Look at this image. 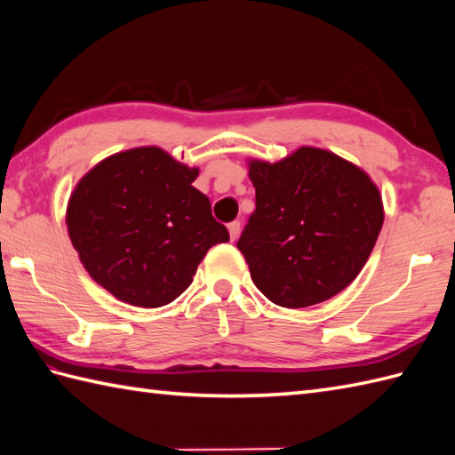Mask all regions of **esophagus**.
I'll return each instance as SVG.
<instances>
[{
    "label": "esophagus",
    "instance_id": "obj_1",
    "mask_svg": "<svg viewBox=\"0 0 455 455\" xmlns=\"http://www.w3.org/2000/svg\"><path fill=\"white\" fill-rule=\"evenodd\" d=\"M228 235H230V240H236L238 235H240V220H232V223H228Z\"/></svg>",
    "mask_w": 455,
    "mask_h": 455
}]
</instances>
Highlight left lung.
Wrapping results in <instances>:
<instances>
[{
  "label": "left lung",
  "mask_w": 455,
  "mask_h": 455,
  "mask_svg": "<svg viewBox=\"0 0 455 455\" xmlns=\"http://www.w3.org/2000/svg\"><path fill=\"white\" fill-rule=\"evenodd\" d=\"M248 171L256 211L236 246L253 284L283 308H306L347 289L384 225L372 178L318 147H300L279 163L250 158Z\"/></svg>",
  "instance_id": "obj_1"
}]
</instances>
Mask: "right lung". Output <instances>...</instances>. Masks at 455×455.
Wrapping results in <instances>:
<instances>
[{
  "mask_svg": "<svg viewBox=\"0 0 455 455\" xmlns=\"http://www.w3.org/2000/svg\"><path fill=\"white\" fill-rule=\"evenodd\" d=\"M197 168L161 147L104 158L71 192L66 225L83 267L118 300L158 308L194 281L211 246L228 230L192 184Z\"/></svg>",
  "mask_w": 455,
  "mask_h": 455,
  "instance_id": "obj_1",
  "label": "right lung"
}]
</instances>
